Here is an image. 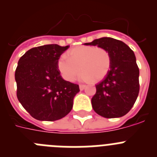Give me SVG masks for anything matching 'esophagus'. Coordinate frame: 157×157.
I'll list each match as a JSON object with an SVG mask.
<instances>
[{
	"label": "esophagus",
	"mask_w": 157,
	"mask_h": 157,
	"mask_svg": "<svg viewBox=\"0 0 157 157\" xmlns=\"http://www.w3.org/2000/svg\"><path fill=\"white\" fill-rule=\"evenodd\" d=\"M86 88V86L85 85H79V89L80 90H83L84 89Z\"/></svg>",
	"instance_id": "esophagus-1"
}]
</instances>
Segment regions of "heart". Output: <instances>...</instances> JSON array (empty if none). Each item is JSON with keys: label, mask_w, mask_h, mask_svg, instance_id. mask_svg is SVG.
<instances>
[{"label": "heart", "mask_w": 157, "mask_h": 157, "mask_svg": "<svg viewBox=\"0 0 157 157\" xmlns=\"http://www.w3.org/2000/svg\"><path fill=\"white\" fill-rule=\"evenodd\" d=\"M69 56L63 54L57 62L58 68L67 81H75L82 70L84 72L82 80L97 82L104 79L110 70V53L101 47L78 46L69 52Z\"/></svg>", "instance_id": "obj_1"}]
</instances>
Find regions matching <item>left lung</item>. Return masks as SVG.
<instances>
[{
  "label": "left lung",
  "instance_id": "obj_1",
  "mask_svg": "<svg viewBox=\"0 0 157 157\" xmlns=\"http://www.w3.org/2000/svg\"><path fill=\"white\" fill-rule=\"evenodd\" d=\"M84 45L105 48L111 56L109 73L96 85L97 91L91 100L93 109L108 119L125 116L139 93V68L134 52L124 42L112 37H101Z\"/></svg>",
  "mask_w": 157,
  "mask_h": 157
}]
</instances>
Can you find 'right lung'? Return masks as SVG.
Segmentation results:
<instances>
[{"instance_id":"1","label":"right lung","mask_w":157,"mask_h":157,"mask_svg":"<svg viewBox=\"0 0 157 157\" xmlns=\"http://www.w3.org/2000/svg\"><path fill=\"white\" fill-rule=\"evenodd\" d=\"M68 48L56 44L34 47L19 59L15 73L16 95L36 120L55 121L72 109L79 86L63 79L57 66L59 57Z\"/></svg>"}]
</instances>
